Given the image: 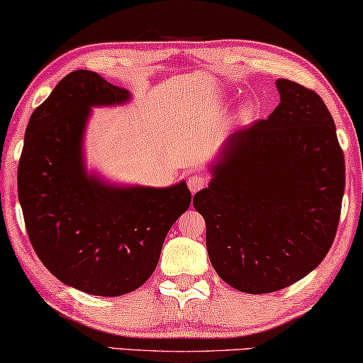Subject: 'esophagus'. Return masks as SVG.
Masks as SVG:
<instances>
[{"label":"esophagus","instance_id":"obj_1","mask_svg":"<svg viewBox=\"0 0 363 363\" xmlns=\"http://www.w3.org/2000/svg\"><path fill=\"white\" fill-rule=\"evenodd\" d=\"M206 185H208V178H206L204 175H189L188 177V188L193 194L198 193L199 189L206 188Z\"/></svg>","mask_w":363,"mask_h":363}]
</instances>
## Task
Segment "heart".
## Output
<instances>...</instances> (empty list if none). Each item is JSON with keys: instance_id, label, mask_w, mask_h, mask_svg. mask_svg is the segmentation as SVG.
Returning <instances> with one entry per match:
<instances>
[{"instance_id": "1", "label": "heart", "mask_w": 363, "mask_h": 363, "mask_svg": "<svg viewBox=\"0 0 363 363\" xmlns=\"http://www.w3.org/2000/svg\"><path fill=\"white\" fill-rule=\"evenodd\" d=\"M252 113H253V107L252 105H243L242 108L238 111V120L240 121H247L252 118Z\"/></svg>"}]
</instances>
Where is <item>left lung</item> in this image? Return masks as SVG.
I'll return each instance as SVG.
<instances>
[{"label": "left lung", "instance_id": "obj_1", "mask_svg": "<svg viewBox=\"0 0 363 363\" xmlns=\"http://www.w3.org/2000/svg\"><path fill=\"white\" fill-rule=\"evenodd\" d=\"M276 86L281 104L228 136L193 199L211 264L247 294L281 291L313 271L341 217L345 162L330 110L297 82Z\"/></svg>", "mask_w": 363, "mask_h": 363}]
</instances>
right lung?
<instances>
[{"instance_id":"add662e5","label":"right lung","mask_w":363,"mask_h":363,"mask_svg":"<svg viewBox=\"0 0 363 363\" xmlns=\"http://www.w3.org/2000/svg\"><path fill=\"white\" fill-rule=\"evenodd\" d=\"M126 100V89L97 72H69L30 115L18 169L37 256L66 286L100 297L136 291L152 276L167 233L191 203L185 182L126 188L86 174L82 135L91 107Z\"/></svg>"}]
</instances>
